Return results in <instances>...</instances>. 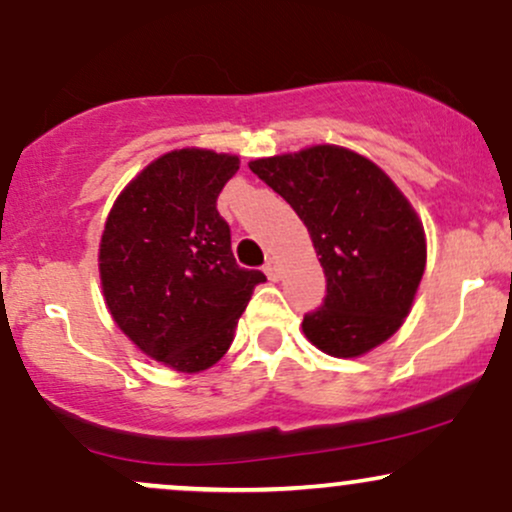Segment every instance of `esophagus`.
<instances>
[{"label": "esophagus", "instance_id": "34e87169", "mask_svg": "<svg viewBox=\"0 0 512 512\" xmlns=\"http://www.w3.org/2000/svg\"><path fill=\"white\" fill-rule=\"evenodd\" d=\"M264 274H267L269 279H276V276H279V262H276L274 257H267V262H264Z\"/></svg>", "mask_w": 512, "mask_h": 512}]
</instances>
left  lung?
<instances>
[{"label": "left lung", "mask_w": 512, "mask_h": 512, "mask_svg": "<svg viewBox=\"0 0 512 512\" xmlns=\"http://www.w3.org/2000/svg\"><path fill=\"white\" fill-rule=\"evenodd\" d=\"M250 170L291 204L325 269L327 293L305 313V337L337 358L392 337L426 267L424 226L395 182L342 146L260 158Z\"/></svg>", "instance_id": "8db88e82"}]
</instances>
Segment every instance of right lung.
<instances>
[{"label":"right lung","instance_id":"right-lung-1","mask_svg":"<svg viewBox=\"0 0 512 512\" xmlns=\"http://www.w3.org/2000/svg\"><path fill=\"white\" fill-rule=\"evenodd\" d=\"M238 158L170 151L117 197L101 238L105 303L146 356L199 373L226 354L238 317L267 276L243 269L216 209Z\"/></svg>","mask_w":512,"mask_h":512}]
</instances>
